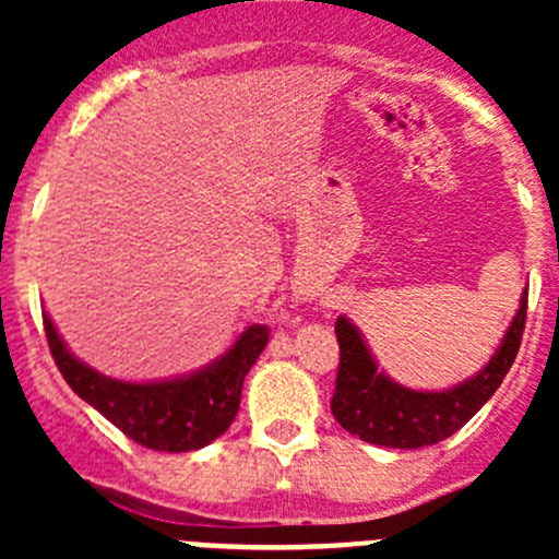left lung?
<instances>
[{
	"label": "left lung",
	"instance_id": "8db88e82",
	"mask_svg": "<svg viewBox=\"0 0 559 559\" xmlns=\"http://www.w3.org/2000/svg\"><path fill=\"white\" fill-rule=\"evenodd\" d=\"M527 289L522 292L514 321L489 362L476 376L441 392H419L389 379L370 354L359 326L341 316L335 321L341 365L330 405L332 416L346 432L386 449H421L454 436L503 384L520 352Z\"/></svg>",
	"mask_w": 559,
	"mask_h": 559
}]
</instances>
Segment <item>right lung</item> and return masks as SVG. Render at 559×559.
I'll return each mask as SVG.
<instances>
[{
  "label": "right lung",
  "mask_w": 559,
  "mask_h": 559,
  "mask_svg": "<svg viewBox=\"0 0 559 559\" xmlns=\"http://www.w3.org/2000/svg\"><path fill=\"white\" fill-rule=\"evenodd\" d=\"M45 337L67 384L134 443L154 452H197L227 432L240 408L243 379L267 346V326L251 324L218 359L162 381H118L75 357L43 313Z\"/></svg>",
  "instance_id": "1"
}]
</instances>
